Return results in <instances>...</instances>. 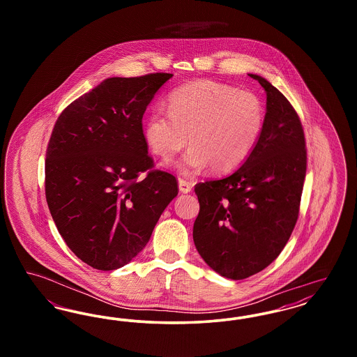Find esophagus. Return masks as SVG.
Instances as JSON below:
<instances>
[{
	"label": "esophagus",
	"mask_w": 357,
	"mask_h": 357,
	"mask_svg": "<svg viewBox=\"0 0 357 357\" xmlns=\"http://www.w3.org/2000/svg\"><path fill=\"white\" fill-rule=\"evenodd\" d=\"M179 190H181V192L187 194V192H190V191L192 190V185H191L188 181H186V179L181 178V179H179Z\"/></svg>",
	"instance_id": "esophagus-1"
}]
</instances>
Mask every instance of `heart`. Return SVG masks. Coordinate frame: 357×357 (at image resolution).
<instances>
[{
  "label": "heart",
  "mask_w": 357,
  "mask_h": 357,
  "mask_svg": "<svg viewBox=\"0 0 357 357\" xmlns=\"http://www.w3.org/2000/svg\"><path fill=\"white\" fill-rule=\"evenodd\" d=\"M265 104L253 92L213 80H198L172 91L169 112L153 111L144 124L151 153L170 160L192 146L179 163L183 172L210 169L226 174L253 153L265 127Z\"/></svg>",
  "instance_id": "obj_1"
}]
</instances>
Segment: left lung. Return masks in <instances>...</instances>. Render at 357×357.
Listing matches in <instances>:
<instances>
[{
	"label": "left lung",
	"instance_id": "1",
	"mask_svg": "<svg viewBox=\"0 0 357 357\" xmlns=\"http://www.w3.org/2000/svg\"><path fill=\"white\" fill-rule=\"evenodd\" d=\"M265 127L253 153L231 175L195 185L199 214L192 238L204 262L226 278L264 271L285 248L300 213L305 136L288 99L266 79Z\"/></svg>",
	"mask_w": 357,
	"mask_h": 357
}]
</instances>
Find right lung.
Instances as JSON below:
<instances>
[{
    "label": "right lung",
    "instance_id": "obj_1",
    "mask_svg": "<svg viewBox=\"0 0 357 357\" xmlns=\"http://www.w3.org/2000/svg\"><path fill=\"white\" fill-rule=\"evenodd\" d=\"M171 77L105 79L56 120L45 159L47 204L69 249L93 269L115 271L135 258L178 195L176 178L153 170L142 126Z\"/></svg>",
    "mask_w": 357,
    "mask_h": 357
}]
</instances>
